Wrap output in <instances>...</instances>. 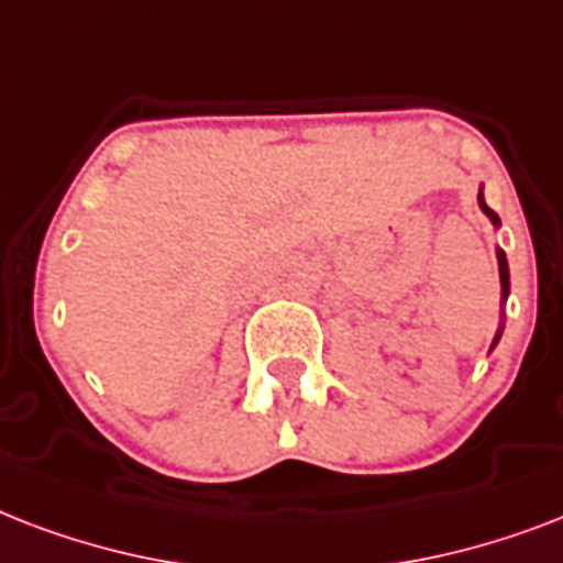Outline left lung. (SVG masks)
I'll use <instances>...</instances> for the list:
<instances>
[{
    "mask_svg": "<svg viewBox=\"0 0 563 563\" xmlns=\"http://www.w3.org/2000/svg\"><path fill=\"white\" fill-rule=\"evenodd\" d=\"M478 202H482V208H485L487 217H490V220H494L496 225H499V217H496V213L490 211V208H487L485 196H482V194H478ZM499 282H503V294L508 296V287H511V285H508V261H505L503 252H499ZM496 341H499V334H496Z\"/></svg>",
    "mask_w": 563,
    "mask_h": 563,
    "instance_id": "left-lung-1",
    "label": "left lung"
}]
</instances>
